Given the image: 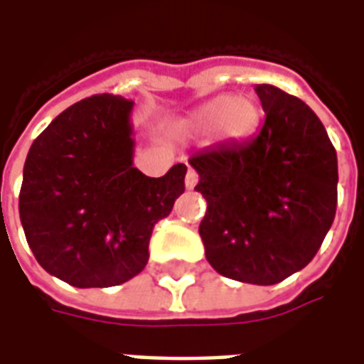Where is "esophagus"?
Listing matches in <instances>:
<instances>
[{
  "label": "esophagus",
  "instance_id": "1",
  "mask_svg": "<svg viewBox=\"0 0 364 364\" xmlns=\"http://www.w3.org/2000/svg\"><path fill=\"white\" fill-rule=\"evenodd\" d=\"M197 183H198V173L195 171V169H191L189 167V171H187V175H185V187H187V189H195V187H197Z\"/></svg>",
  "mask_w": 364,
  "mask_h": 364
}]
</instances>
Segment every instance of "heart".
Returning a JSON list of instances; mask_svg holds the SVG:
<instances>
[{
  "mask_svg": "<svg viewBox=\"0 0 364 364\" xmlns=\"http://www.w3.org/2000/svg\"><path fill=\"white\" fill-rule=\"evenodd\" d=\"M259 105L253 97L218 95L197 107L183 120L181 127L191 134H205L214 130L216 138L224 142H237L252 134L259 124Z\"/></svg>",
  "mask_w": 364,
  "mask_h": 364,
  "instance_id": "obj_1",
  "label": "heart"
}]
</instances>
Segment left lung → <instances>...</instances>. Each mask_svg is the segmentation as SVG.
<instances>
[{"mask_svg":"<svg viewBox=\"0 0 364 364\" xmlns=\"http://www.w3.org/2000/svg\"><path fill=\"white\" fill-rule=\"evenodd\" d=\"M265 122L242 144L197 151L206 214L198 234L216 273L250 284H277L304 269L331 228L337 154L321 120L298 97L255 85Z\"/></svg>","mask_w":364,"mask_h":364,"instance_id":"8db88e82","label":"left lung"}]
</instances>
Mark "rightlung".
I'll return each instance as SVG.
<instances>
[{
	"label": "right lung",
	"mask_w": 364,
	"mask_h": 364,
	"mask_svg": "<svg viewBox=\"0 0 364 364\" xmlns=\"http://www.w3.org/2000/svg\"><path fill=\"white\" fill-rule=\"evenodd\" d=\"M134 101L93 95L60 112L27 154L19 216L46 273L77 289L130 281L156 222L185 191L187 166L148 177L132 166Z\"/></svg>",
	"instance_id": "right-lung-1"
}]
</instances>
